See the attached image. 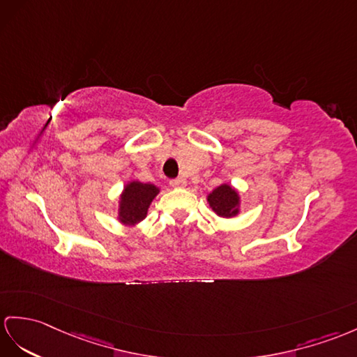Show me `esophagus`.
<instances>
[{
  "mask_svg": "<svg viewBox=\"0 0 357 357\" xmlns=\"http://www.w3.org/2000/svg\"><path fill=\"white\" fill-rule=\"evenodd\" d=\"M186 178H183V177H178V178H176V180H171L169 181V185L172 186V188H185L186 186Z\"/></svg>",
  "mask_w": 357,
  "mask_h": 357,
  "instance_id": "esophagus-1",
  "label": "esophagus"
}]
</instances>
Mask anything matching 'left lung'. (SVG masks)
<instances>
[{"label":"left lung","mask_w":357,"mask_h":357,"mask_svg":"<svg viewBox=\"0 0 357 357\" xmlns=\"http://www.w3.org/2000/svg\"><path fill=\"white\" fill-rule=\"evenodd\" d=\"M207 203L221 218H234L241 213V195L236 188L221 183L207 194Z\"/></svg>","instance_id":"obj_1"}]
</instances>
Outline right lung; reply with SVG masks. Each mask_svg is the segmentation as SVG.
<instances>
[{"mask_svg": "<svg viewBox=\"0 0 357 357\" xmlns=\"http://www.w3.org/2000/svg\"><path fill=\"white\" fill-rule=\"evenodd\" d=\"M160 189L153 183H142L130 180L124 185L118 202V221L126 227H135L144 221L149 213L153 199L159 195Z\"/></svg>", "mask_w": 357, "mask_h": 357, "instance_id": "add662e5", "label": "right lung"}]
</instances>
